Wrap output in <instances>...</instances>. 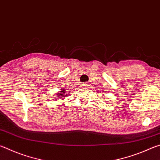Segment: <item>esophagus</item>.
Segmentation results:
<instances>
[{
	"mask_svg": "<svg viewBox=\"0 0 160 160\" xmlns=\"http://www.w3.org/2000/svg\"><path fill=\"white\" fill-rule=\"evenodd\" d=\"M81 85H82V86H88V84H87V83H83Z\"/></svg>",
	"mask_w": 160,
	"mask_h": 160,
	"instance_id": "34e87169",
	"label": "esophagus"
}]
</instances>
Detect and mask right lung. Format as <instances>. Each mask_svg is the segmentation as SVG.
<instances>
[{"mask_svg": "<svg viewBox=\"0 0 160 160\" xmlns=\"http://www.w3.org/2000/svg\"><path fill=\"white\" fill-rule=\"evenodd\" d=\"M65 90H61V91L60 92L58 93V94H59L58 96H61V98H63V97L65 95Z\"/></svg>", "mask_w": 160, "mask_h": 160, "instance_id": "obj_1", "label": "right lung"}]
</instances>
